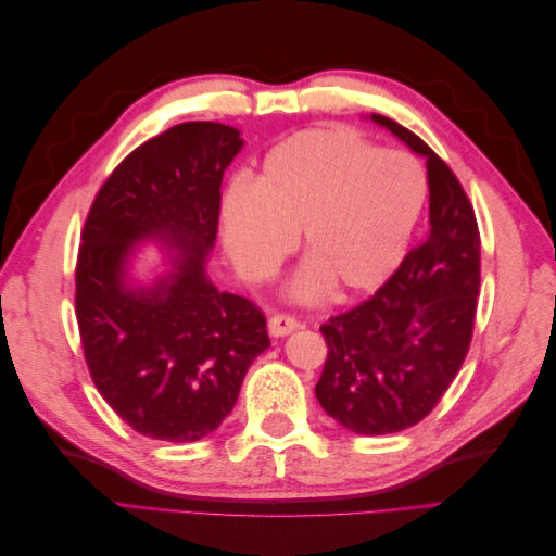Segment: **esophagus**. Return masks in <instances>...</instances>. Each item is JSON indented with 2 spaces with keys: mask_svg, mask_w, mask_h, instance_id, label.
Masks as SVG:
<instances>
[{
  "mask_svg": "<svg viewBox=\"0 0 556 556\" xmlns=\"http://www.w3.org/2000/svg\"><path fill=\"white\" fill-rule=\"evenodd\" d=\"M299 329V319L290 313H276L268 319V333L271 336H288Z\"/></svg>",
  "mask_w": 556,
  "mask_h": 556,
  "instance_id": "34e87169",
  "label": "esophagus"
}]
</instances>
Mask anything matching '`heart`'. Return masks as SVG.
I'll return each mask as SVG.
<instances>
[{
    "label": "heart",
    "instance_id": "heart-1",
    "mask_svg": "<svg viewBox=\"0 0 556 556\" xmlns=\"http://www.w3.org/2000/svg\"><path fill=\"white\" fill-rule=\"evenodd\" d=\"M427 201V174L403 150H378L352 129H304L268 150L255 185L233 182L223 239L239 274L268 280L304 231L311 257L292 285L301 299L371 292L406 255Z\"/></svg>",
    "mask_w": 556,
    "mask_h": 556
}]
</instances>
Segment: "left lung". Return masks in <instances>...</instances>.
<instances>
[{"label": "left lung", "mask_w": 556, "mask_h": 556, "mask_svg": "<svg viewBox=\"0 0 556 556\" xmlns=\"http://www.w3.org/2000/svg\"><path fill=\"white\" fill-rule=\"evenodd\" d=\"M371 117L427 157L431 229L374 296L319 327L329 350L315 394L345 429L382 435L422 422L459 374L476 327L480 231L450 166L410 129Z\"/></svg>", "instance_id": "1"}]
</instances>
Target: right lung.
Wrapping results in <instances>:
<instances>
[{
    "label": "right lung",
    "instance_id": "obj_1",
    "mask_svg": "<svg viewBox=\"0 0 556 556\" xmlns=\"http://www.w3.org/2000/svg\"><path fill=\"white\" fill-rule=\"evenodd\" d=\"M243 141L220 123L166 129L115 166L99 188L76 260V319L92 382L117 417L155 441L194 443L220 427L250 364L271 345L250 299L220 292L206 255L220 220V185ZM176 247L153 289L126 285L132 243Z\"/></svg>",
    "mask_w": 556,
    "mask_h": 556
}]
</instances>
